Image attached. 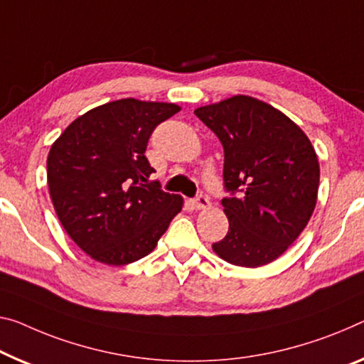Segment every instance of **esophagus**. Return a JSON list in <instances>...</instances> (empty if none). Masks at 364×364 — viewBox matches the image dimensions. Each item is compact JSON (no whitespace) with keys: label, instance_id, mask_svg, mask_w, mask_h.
Masks as SVG:
<instances>
[{"label":"esophagus","instance_id":"obj_1","mask_svg":"<svg viewBox=\"0 0 364 364\" xmlns=\"http://www.w3.org/2000/svg\"><path fill=\"white\" fill-rule=\"evenodd\" d=\"M192 203L197 210H205V208H208V206H210V200L206 198L205 195H197V197L192 200Z\"/></svg>","mask_w":364,"mask_h":364}]
</instances>
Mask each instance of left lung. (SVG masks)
I'll return each mask as SVG.
<instances>
[{
	"instance_id": "8db88e82",
	"label": "left lung",
	"mask_w": 364,
	"mask_h": 364,
	"mask_svg": "<svg viewBox=\"0 0 364 364\" xmlns=\"http://www.w3.org/2000/svg\"><path fill=\"white\" fill-rule=\"evenodd\" d=\"M195 115L220 138L231 192L221 200L229 231L213 250L232 265L270 264L316 208L321 169L309 138L283 112L249 96L198 107Z\"/></svg>"
}]
</instances>
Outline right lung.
<instances>
[{"label":"right lung","instance_id":"right-lung-1","mask_svg":"<svg viewBox=\"0 0 364 364\" xmlns=\"http://www.w3.org/2000/svg\"><path fill=\"white\" fill-rule=\"evenodd\" d=\"M181 107L120 99L91 109L50 148L47 181L57 216L91 259L105 265L136 262L158 245L181 213V195L148 178L151 133Z\"/></svg>","mask_w":364,"mask_h":364}]
</instances>
